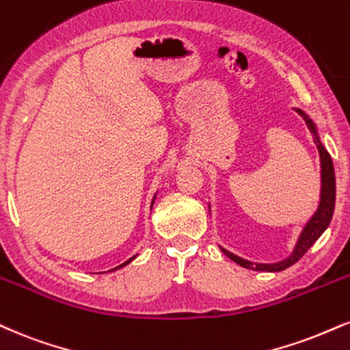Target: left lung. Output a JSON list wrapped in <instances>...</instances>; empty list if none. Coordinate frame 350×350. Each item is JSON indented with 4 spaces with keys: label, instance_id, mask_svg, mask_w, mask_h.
<instances>
[{
    "label": "left lung",
    "instance_id": "8db88e82",
    "mask_svg": "<svg viewBox=\"0 0 350 350\" xmlns=\"http://www.w3.org/2000/svg\"><path fill=\"white\" fill-rule=\"evenodd\" d=\"M295 111L300 113L303 119L306 120V125L311 130V133L314 135V143H317V148L319 151V161H321V193H319V205L314 212V215L310 218L308 223L305 225V228L301 230L300 237H298V241L293 247L292 254L288 256L287 259L279 260V262L273 264H260V262H251V260L239 258V256L233 254V252L226 251L225 247L220 246V250L225 252L226 256L231 260L239 264L241 267L246 269H252V271H262V272H280L284 269H287L290 266L297 262L298 259L303 258L306 251L317 243V239L321 237V234L326 231L327 226H329L332 213H334V204H336V176H334V166H332V159L327 153V150L324 148V145L321 143V138H319L318 129L314 125V122L306 116L301 109H295ZM210 208V205H208Z\"/></svg>",
    "mask_w": 350,
    "mask_h": 350
}]
</instances>
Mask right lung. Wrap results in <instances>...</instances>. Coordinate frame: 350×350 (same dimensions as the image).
Masks as SVG:
<instances>
[{
	"label": "right lung",
	"mask_w": 350,
	"mask_h": 350,
	"mask_svg": "<svg viewBox=\"0 0 350 350\" xmlns=\"http://www.w3.org/2000/svg\"><path fill=\"white\" fill-rule=\"evenodd\" d=\"M154 199H157V193H154V197H153V200H151V207H153V204H154ZM135 258H137V256H133V258H130L129 260H125V262L124 264H120V266H117V267H113L112 269V271H117V269H120V267H124V266H127V264H130V262H132V260L135 259Z\"/></svg>",
	"instance_id": "obj_1"
}]
</instances>
